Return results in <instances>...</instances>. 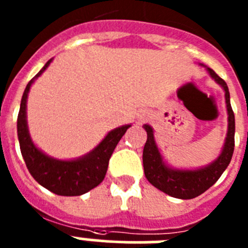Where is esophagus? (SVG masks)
Masks as SVG:
<instances>
[{"mask_svg": "<svg viewBox=\"0 0 248 248\" xmlns=\"http://www.w3.org/2000/svg\"><path fill=\"white\" fill-rule=\"evenodd\" d=\"M140 119H141V120H146V119H148V118H146V115H141V117H140Z\"/></svg>", "mask_w": 248, "mask_h": 248, "instance_id": "34e87169", "label": "esophagus"}]
</instances>
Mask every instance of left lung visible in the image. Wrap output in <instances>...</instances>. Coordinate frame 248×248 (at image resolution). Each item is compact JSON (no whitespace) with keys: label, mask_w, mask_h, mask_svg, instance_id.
I'll return each instance as SVG.
<instances>
[{"label":"left lung","mask_w":248,"mask_h":248,"mask_svg":"<svg viewBox=\"0 0 248 248\" xmlns=\"http://www.w3.org/2000/svg\"><path fill=\"white\" fill-rule=\"evenodd\" d=\"M207 72L212 79H215V82L220 84L225 91L227 115H229L226 140L217 159L214 160L205 168L196 169V170H179V169L169 168L164 163L163 156L155 143L154 130L148 124L144 125L148 134V139L143 150L144 172L146 179L160 191L183 200L196 198L210 189L226 170L235 149V114L232 111L231 103H230L229 88L226 82L215 73L211 68H207Z\"/></svg>","instance_id":"left-lung-1"}]
</instances>
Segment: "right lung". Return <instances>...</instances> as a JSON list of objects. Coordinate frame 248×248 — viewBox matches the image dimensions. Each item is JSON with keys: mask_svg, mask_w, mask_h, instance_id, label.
<instances>
[{"mask_svg": "<svg viewBox=\"0 0 248 248\" xmlns=\"http://www.w3.org/2000/svg\"><path fill=\"white\" fill-rule=\"evenodd\" d=\"M49 59L45 67L30 80L22 95L18 118H17V134L19 148L25 159L28 171L34 180L61 196H79L99 185L108 170L109 159L119 140L131 125H123L109 131L107 137L91 153L76 160H58L46 155L33 144L27 126V97L31 85L50 64Z\"/></svg>", "mask_w": 248, "mask_h": 248, "instance_id": "add662e5", "label": "right lung"}]
</instances>
